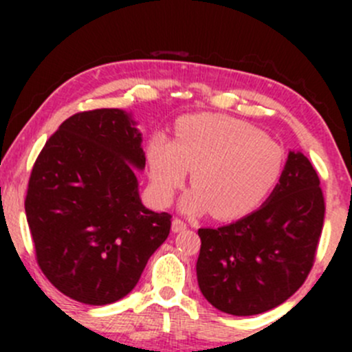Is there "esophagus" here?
Here are the masks:
<instances>
[{"instance_id": "34e87169", "label": "esophagus", "mask_w": 352, "mask_h": 352, "mask_svg": "<svg viewBox=\"0 0 352 352\" xmlns=\"http://www.w3.org/2000/svg\"><path fill=\"white\" fill-rule=\"evenodd\" d=\"M187 228V223L182 221L180 218H173L172 221V232L173 233H179V232H184V230Z\"/></svg>"}]
</instances>
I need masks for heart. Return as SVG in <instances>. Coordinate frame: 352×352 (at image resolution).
I'll use <instances>...</instances> for the list:
<instances>
[{
	"label": "heart",
	"mask_w": 352,
	"mask_h": 352,
	"mask_svg": "<svg viewBox=\"0 0 352 352\" xmlns=\"http://www.w3.org/2000/svg\"><path fill=\"white\" fill-rule=\"evenodd\" d=\"M151 192L168 206L192 170L187 212L211 211L218 219L248 214L265 201L285 170L281 146L262 131L228 116H190L177 124L175 141L153 134L146 144Z\"/></svg>",
	"instance_id": "obj_1"
}]
</instances>
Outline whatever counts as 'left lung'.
I'll return each mask as SVG.
<instances>
[{
	"mask_svg": "<svg viewBox=\"0 0 352 352\" xmlns=\"http://www.w3.org/2000/svg\"><path fill=\"white\" fill-rule=\"evenodd\" d=\"M324 214L317 172L301 151H289L279 184L257 211L197 232L201 293L219 311L236 317L285 303L314 267Z\"/></svg>",
	"mask_w": 352,
	"mask_h": 352,
	"instance_id": "8db88e82",
	"label": "left lung"
}]
</instances>
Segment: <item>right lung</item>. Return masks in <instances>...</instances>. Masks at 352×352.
Masks as SVG:
<instances>
[{
	"instance_id": "1",
	"label": "right lung",
	"mask_w": 352,
	"mask_h": 352,
	"mask_svg": "<svg viewBox=\"0 0 352 352\" xmlns=\"http://www.w3.org/2000/svg\"><path fill=\"white\" fill-rule=\"evenodd\" d=\"M141 143L126 110H88L59 126L32 168L25 214L37 264L80 303L102 307L131 293L170 233L172 216L141 202Z\"/></svg>"
}]
</instances>
